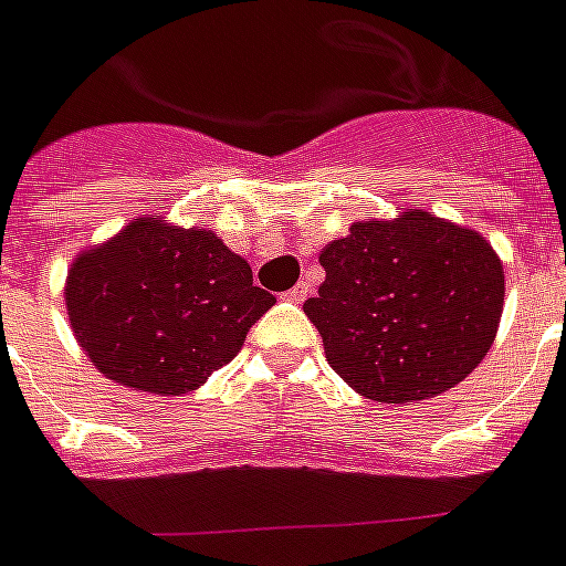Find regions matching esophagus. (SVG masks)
Segmentation results:
<instances>
[{"label": "esophagus", "instance_id": "esophagus-1", "mask_svg": "<svg viewBox=\"0 0 566 566\" xmlns=\"http://www.w3.org/2000/svg\"><path fill=\"white\" fill-rule=\"evenodd\" d=\"M307 295H310V283H304V280H301L298 286H292L289 292H283V298L292 301V304H301V301H307Z\"/></svg>", "mask_w": 566, "mask_h": 566}]
</instances>
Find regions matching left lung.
<instances>
[{
	"instance_id": "8db88e82",
	"label": "left lung",
	"mask_w": 566,
	"mask_h": 566,
	"mask_svg": "<svg viewBox=\"0 0 566 566\" xmlns=\"http://www.w3.org/2000/svg\"><path fill=\"white\" fill-rule=\"evenodd\" d=\"M318 262L325 283L304 313L334 373L360 397H436L490 352L504 268L478 232L406 211L390 223H355Z\"/></svg>"
}]
</instances>
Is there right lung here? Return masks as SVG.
<instances>
[{"label":"right lung","mask_w":566,"mask_h":566,"mask_svg":"<svg viewBox=\"0 0 566 566\" xmlns=\"http://www.w3.org/2000/svg\"><path fill=\"white\" fill-rule=\"evenodd\" d=\"M274 295L206 229L134 220L76 259L65 304L80 346L106 379L178 397L227 367Z\"/></svg>","instance_id":"1"}]
</instances>
